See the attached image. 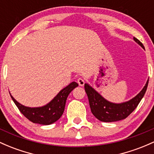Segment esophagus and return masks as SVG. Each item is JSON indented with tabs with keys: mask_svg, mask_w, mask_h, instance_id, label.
Listing matches in <instances>:
<instances>
[{
	"mask_svg": "<svg viewBox=\"0 0 154 154\" xmlns=\"http://www.w3.org/2000/svg\"><path fill=\"white\" fill-rule=\"evenodd\" d=\"M77 83L79 84L80 86H83L84 84H85V80L80 77V78L77 79Z\"/></svg>",
	"mask_w": 154,
	"mask_h": 154,
	"instance_id": "1",
	"label": "esophagus"
}]
</instances>
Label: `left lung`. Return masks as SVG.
I'll return each mask as SVG.
<instances>
[{"mask_svg":"<svg viewBox=\"0 0 154 154\" xmlns=\"http://www.w3.org/2000/svg\"><path fill=\"white\" fill-rule=\"evenodd\" d=\"M134 40L145 49L142 42L137 38L134 37ZM148 84V80L143 90L131 100L121 104H115L108 102L88 84L85 83V90L88 98L91 112L98 120L103 122H114L125 119L137 107L146 94Z\"/></svg>","mask_w":154,"mask_h":154,"instance_id":"8db88e82","label":"left lung"}]
</instances>
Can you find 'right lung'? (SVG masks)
<instances>
[{
    "mask_svg": "<svg viewBox=\"0 0 154 154\" xmlns=\"http://www.w3.org/2000/svg\"><path fill=\"white\" fill-rule=\"evenodd\" d=\"M77 86L78 84L77 82H72L62 89L51 102L41 107H25L17 102L11 95V97L22 114L30 121L34 124L50 125L55 123L61 117L69 94Z\"/></svg>",
    "mask_w": 154,
    "mask_h": 154,
    "instance_id": "add662e5",
    "label": "right lung"
}]
</instances>
